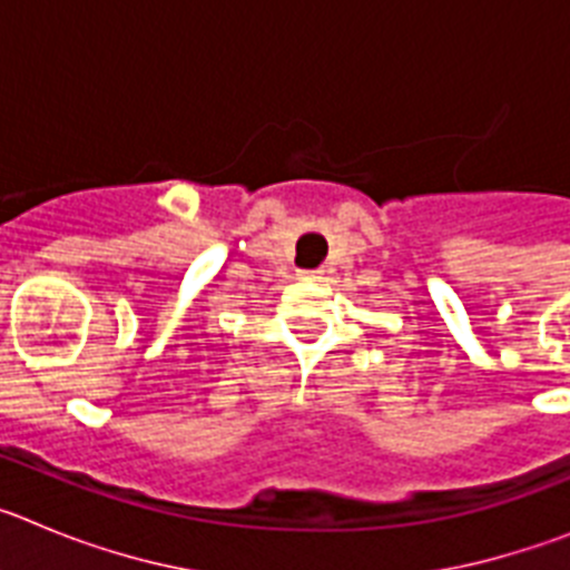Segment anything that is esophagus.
Returning <instances> with one entry per match:
<instances>
[{"label": "esophagus", "instance_id": "obj_1", "mask_svg": "<svg viewBox=\"0 0 570 570\" xmlns=\"http://www.w3.org/2000/svg\"><path fill=\"white\" fill-rule=\"evenodd\" d=\"M299 279H316V271H299Z\"/></svg>", "mask_w": 570, "mask_h": 570}]
</instances>
